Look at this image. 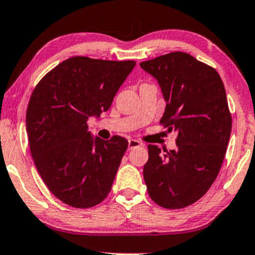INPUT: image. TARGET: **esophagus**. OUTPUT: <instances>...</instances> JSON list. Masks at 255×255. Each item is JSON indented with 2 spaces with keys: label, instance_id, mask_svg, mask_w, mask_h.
Returning a JSON list of instances; mask_svg holds the SVG:
<instances>
[{
  "label": "esophagus",
  "instance_id": "obj_1",
  "mask_svg": "<svg viewBox=\"0 0 255 255\" xmlns=\"http://www.w3.org/2000/svg\"><path fill=\"white\" fill-rule=\"evenodd\" d=\"M140 145H142V143L139 142V140L137 139H128V150H132V149H136V147H139Z\"/></svg>",
  "mask_w": 255,
  "mask_h": 255
}]
</instances>
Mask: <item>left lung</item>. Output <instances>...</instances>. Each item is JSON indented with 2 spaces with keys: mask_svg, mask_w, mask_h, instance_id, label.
<instances>
[{
  "mask_svg": "<svg viewBox=\"0 0 255 255\" xmlns=\"http://www.w3.org/2000/svg\"><path fill=\"white\" fill-rule=\"evenodd\" d=\"M139 65L161 86L166 105L159 123L177 132L176 150L147 145V193L163 208H184L208 191L224 162L232 131L224 83L214 68L183 52Z\"/></svg>",
  "mask_w": 255,
  "mask_h": 255,
  "instance_id": "8db88e82",
  "label": "left lung"
}]
</instances>
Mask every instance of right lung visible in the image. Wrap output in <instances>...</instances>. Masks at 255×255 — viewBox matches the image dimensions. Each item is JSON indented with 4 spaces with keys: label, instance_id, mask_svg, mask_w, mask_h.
Wrapping results in <instances>:
<instances>
[{
    "label": "right lung",
    "instance_id": "add662e5",
    "mask_svg": "<svg viewBox=\"0 0 255 255\" xmlns=\"http://www.w3.org/2000/svg\"><path fill=\"white\" fill-rule=\"evenodd\" d=\"M136 62L73 56L39 81L26 115L30 153L51 193L74 208L108 196L123 156L124 137H92L87 121L108 111Z\"/></svg>",
    "mask_w": 255,
    "mask_h": 255
}]
</instances>
